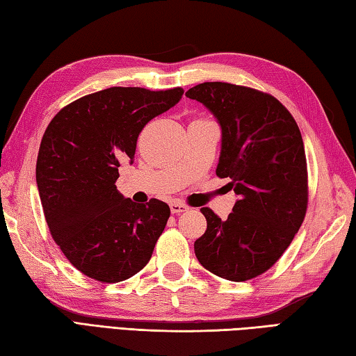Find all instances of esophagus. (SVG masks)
<instances>
[{
	"label": "esophagus",
	"mask_w": 356,
	"mask_h": 356,
	"mask_svg": "<svg viewBox=\"0 0 356 356\" xmlns=\"http://www.w3.org/2000/svg\"><path fill=\"white\" fill-rule=\"evenodd\" d=\"M170 208H171L172 214H180V213H185V211L190 210V207L182 204V202H171Z\"/></svg>",
	"instance_id": "obj_1"
}]
</instances>
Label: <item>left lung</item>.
Instances as JSON below:
<instances>
[{"instance_id":"1","label":"left lung","mask_w":356,"mask_h":356,"mask_svg":"<svg viewBox=\"0 0 356 356\" xmlns=\"http://www.w3.org/2000/svg\"><path fill=\"white\" fill-rule=\"evenodd\" d=\"M211 111L222 129L216 174L238 194L222 220L200 208L207 232L194 242L197 261L228 281H248L273 267L307 211L309 184L301 131L273 95L222 81L186 90Z\"/></svg>"}]
</instances>
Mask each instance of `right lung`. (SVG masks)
I'll use <instances>...</instances> for the list:
<instances>
[{"mask_svg":"<svg viewBox=\"0 0 356 356\" xmlns=\"http://www.w3.org/2000/svg\"><path fill=\"white\" fill-rule=\"evenodd\" d=\"M182 95V88L114 86L67 104L47 124L37 159L41 205L54 241L83 275L120 282L149 262L170 207L136 204L115 182L145 124Z\"/></svg>","mask_w":356,"mask_h":356,"instance_id":"right-lung-1","label":"right lung"}]
</instances>
